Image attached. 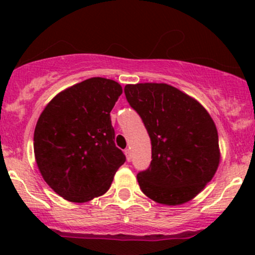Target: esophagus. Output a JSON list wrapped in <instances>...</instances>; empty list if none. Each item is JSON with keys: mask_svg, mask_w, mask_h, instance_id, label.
I'll use <instances>...</instances> for the list:
<instances>
[{"mask_svg": "<svg viewBox=\"0 0 255 255\" xmlns=\"http://www.w3.org/2000/svg\"><path fill=\"white\" fill-rule=\"evenodd\" d=\"M125 154H126V158H127V160L129 162V160H130V150H129V148H126Z\"/></svg>", "mask_w": 255, "mask_h": 255, "instance_id": "1", "label": "esophagus"}]
</instances>
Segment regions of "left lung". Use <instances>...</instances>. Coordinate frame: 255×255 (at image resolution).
I'll use <instances>...</instances> for the list:
<instances>
[{
	"label": "left lung",
	"mask_w": 255,
	"mask_h": 255,
	"mask_svg": "<svg viewBox=\"0 0 255 255\" xmlns=\"http://www.w3.org/2000/svg\"><path fill=\"white\" fill-rule=\"evenodd\" d=\"M125 95L152 145L150 166L136 175L140 189L158 204L175 206L192 200L215 176L221 159L210 114L168 84L126 85Z\"/></svg>",
	"instance_id": "1"
}]
</instances>
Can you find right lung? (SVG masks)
Instances as JSON below:
<instances>
[{
    "label": "right lung",
    "mask_w": 255,
    "mask_h": 255,
    "mask_svg": "<svg viewBox=\"0 0 255 255\" xmlns=\"http://www.w3.org/2000/svg\"><path fill=\"white\" fill-rule=\"evenodd\" d=\"M121 95L116 81L91 78L58 93L40 114L33 136L37 166L66 200L86 203L103 195L126 162L110 119Z\"/></svg>",
    "instance_id": "add662e5"
}]
</instances>
